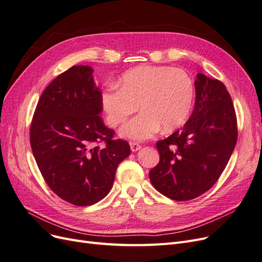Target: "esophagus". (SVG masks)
Returning a JSON list of instances; mask_svg holds the SVG:
<instances>
[{
    "instance_id": "34e87169",
    "label": "esophagus",
    "mask_w": 262,
    "mask_h": 262,
    "mask_svg": "<svg viewBox=\"0 0 262 262\" xmlns=\"http://www.w3.org/2000/svg\"><path fill=\"white\" fill-rule=\"evenodd\" d=\"M130 147H131V150H132V152H138L139 149H141V147H142V146H141L140 144L136 143V142H134V143L132 142V143H130Z\"/></svg>"
}]
</instances>
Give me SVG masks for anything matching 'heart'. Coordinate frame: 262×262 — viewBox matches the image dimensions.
I'll list each match as a JSON object with an SVG mask.
<instances>
[{"label": "heart", "instance_id": "heart-1", "mask_svg": "<svg viewBox=\"0 0 262 262\" xmlns=\"http://www.w3.org/2000/svg\"><path fill=\"white\" fill-rule=\"evenodd\" d=\"M119 89L109 86L101 94V105L109 125L123 123L121 137L134 141L148 140L163 128L170 132L184 124L191 113L194 86L185 71L169 67H138L126 71L118 81Z\"/></svg>", "mask_w": 262, "mask_h": 262}]
</instances>
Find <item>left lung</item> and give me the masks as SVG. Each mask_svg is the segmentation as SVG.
<instances>
[{
    "label": "left lung",
    "mask_w": 262,
    "mask_h": 262,
    "mask_svg": "<svg viewBox=\"0 0 262 262\" xmlns=\"http://www.w3.org/2000/svg\"><path fill=\"white\" fill-rule=\"evenodd\" d=\"M192 115L167 139L156 143L160 163L149 180L162 194L187 201L203 194L225 169L237 142L232 97L225 85L198 73Z\"/></svg>",
    "instance_id": "1"
}]
</instances>
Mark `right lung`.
Segmentation results:
<instances>
[{
	"instance_id": "obj_1",
	"label": "right lung",
	"mask_w": 262,
	"mask_h": 262,
	"mask_svg": "<svg viewBox=\"0 0 262 262\" xmlns=\"http://www.w3.org/2000/svg\"><path fill=\"white\" fill-rule=\"evenodd\" d=\"M94 70L74 66L47 86L30 126V145L47 185L78 207L97 203L113 188L118 165L131 153L113 140L100 118L101 92ZM99 143H102L101 146Z\"/></svg>"
}]
</instances>
